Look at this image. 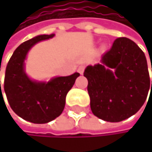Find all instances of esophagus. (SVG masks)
<instances>
[{
  "instance_id": "1",
  "label": "esophagus",
  "mask_w": 152,
  "mask_h": 152,
  "mask_svg": "<svg viewBox=\"0 0 152 152\" xmlns=\"http://www.w3.org/2000/svg\"><path fill=\"white\" fill-rule=\"evenodd\" d=\"M84 70H85V66H80L78 67V72H79L80 74H83V73H84Z\"/></svg>"
}]
</instances>
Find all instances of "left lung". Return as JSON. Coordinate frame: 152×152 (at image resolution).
Masks as SVG:
<instances>
[{"label": "left lung", "mask_w": 152, "mask_h": 152, "mask_svg": "<svg viewBox=\"0 0 152 152\" xmlns=\"http://www.w3.org/2000/svg\"><path fill=\"white\" fill-rule=\"evenodd\" d=\"M90 107L105 121L119 122L136 114L151 88L148 65L143 51L130 39L120 37L102 56L101 64L88 66Z\"/></svg>", "instance_id": "1"}]
</instances>
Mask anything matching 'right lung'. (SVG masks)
Wrapping results in <instances>:
<instances>
[{"label":"right lung","mask_w":152,"mask_h":152,"mask_svg":"<svg viewBox=\"0 0 152 152\" xmlns=\"http://www.w3.org/2000/svg\"><path fill=\"white\" fill-rule=\"evenodd\" d=\"M54 35H38L20 45L13 52L5 70L3 87L10 107L19 117L36 124L47 123L61 115L66 94L80 75L75 73L41 83L32 81L24 73L23 62L29 49Z\"/></svg>","instance_id":"1"}]
</instances>
